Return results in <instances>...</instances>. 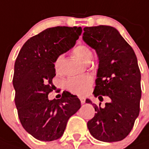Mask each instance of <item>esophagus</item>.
I'll list each match as a JSON object with an SVG mask.
<instances>
[{
	"label": "esophagus",
	"mask_w": 149,
	"mask_h": 149,
	"mask_svg": "<svg viewBox=\"0 0 149 149\" xmlns=\"http://www.w3.org/2000/svg\"><path fill=\"white\" fill-rule=\"evenodd\" d=\"M79 100H80V103H81V104H84L85 102H86L84 97H79Z\"/></svg>",
	"instance_id": "esophagus-1"
}]
</instances>
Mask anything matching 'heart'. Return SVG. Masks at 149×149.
<instances>
[{
	"instance_id": "heart-1",
	"label": "heart",
	"mask_w": 149,
	"mask_h": 149,
	"mask_svg": "<svg viewBox=\"0 0 149 149\" xmlns=\"http://www.w3.org/2000/svg\"><path fill=\"white\" fill-rule=\"evenodd\" d=\"M72 53L83 62L88 63L92 58V52L85 44H79L73 48ZM63 60L62 55H58L54 61V70L56 73L59 74L62 72V63ZM93 83L92 77L85 74L79 77H75L67 79L65 82L66 89L74 95L84 96L88 92Z\"/></svg>"
}]
</instances>
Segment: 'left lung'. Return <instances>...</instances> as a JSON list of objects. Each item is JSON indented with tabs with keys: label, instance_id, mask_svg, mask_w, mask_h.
Masks as SVG:
<instances>
[{
	"label": "left lung",
	"instance_id": "8db88e82",
	"mask_svg": "<svg viewBox=\"0 0 149 149\" xmlns=\"http://www.w3.org/2000/svg\"><path fill=\"white\" fill-rule=\"evenodd\" d=\"M83 39L95 49L99 58L94 95L108 96L104 106L92 104L95 116L87 122L94 138L105 142L123 140L132 130L140 112L141 72L130 44L112 26L84 27Z\"/></svg>",
	"mask_w": 149,
	"mask_h": 149
}]
</instances>
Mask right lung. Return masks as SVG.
I'll return each mask as SVG.
<instances>
[{
    "label": "right lung",
    "instance_id": "obj_1",
    "mask_svg": "<svg viewBox=\"0 0 149 149\" xmlns=\"http://www.w3.org/2000/svg\"><path fill=\"white\" fill-rule=\"evenodd\" d=\"M82 33L80 26L47 28L30 37L15 62V103L22 126L37 140L59 138L68 120L80 108L76 95L63 91L60 99H48L55 77L54 61L75 45Z\"/></svg>",
    "mask_w": 149,
    "mask_h": 149
}]
</instances>
